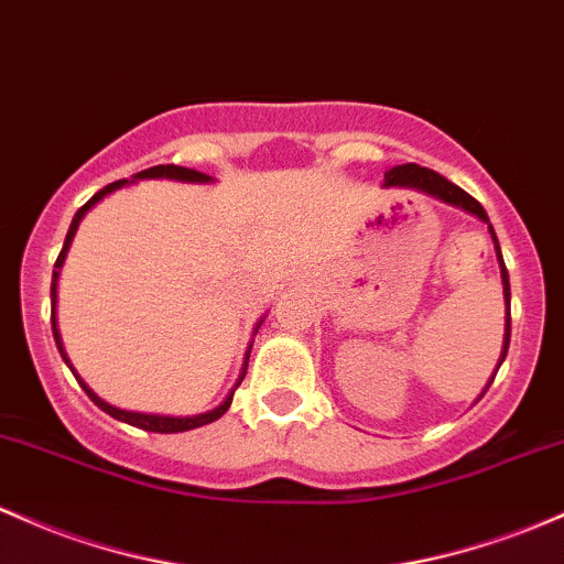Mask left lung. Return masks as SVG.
<instances>
[{"instance_id": "8db88e82", "label": "left lung", "mask_w": 564, "mask_h": 564, "mask_svg": "<svg viewBox=\"0 0 564 564\" xmlns=\"http://www.w3.org/2000/svg\"><path fill=\"white\" fill-rule=\"evenodd\" d=\"M386 187H404V189H417V192H425V195H433L438 197V200L449 203V206H457L463 208V212L474 214L476 219L487 221L490 225V219H487V212L481 208L479 200H474L471 195H468L466 189H460L457 184L449 182V178H444L442 173L431 171V169H420V165L414 163H406V165H395L386 173ZM490 235L495 240V251H498V262H500V278H503V300H506V334H503V352H500V361L498 367L503 364L506 352H509V339H511V286H509V270H506L503 264V253H500V246H498V238H495V230L490 225ZM492 382V377H490Z\"/></svg>"}]
</instances>
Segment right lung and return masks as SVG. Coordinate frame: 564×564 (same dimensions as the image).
Masks as SVG:
<instances>
[{
	"mask_svg": "<svg viewBox=\"0 0 564 564\" xmlns=\"http://www.w3.org/2000/svg\"><path fill=\"white\" fill-rule=\"evenodd\" d=\"M139 178H176V182H197V184L214 182V178L208 176V173L192 171V169H182V165H154V169H147V171H141V173H135V176H133V182H139ZM126 184H128V178H120V182H111V184H107V187H104V189H98L96 195H93L90 200L85 203V206L79 208L77 214H74V219H72V227H69V232H66V240H64V249H61L58 259H55L53 283H51V302H53V315H51V321H53V337H55V345H58L61 356H64V361H66V364H69V358H66V352H64V345H61V334H58V326H55V296H58V275H61V268H64L66 251H69V246H72V240H74V232H77V227H79V221H83V216L88 214L90 208L96 206L98 200H104V197L111 195V192H115V189L126 187ZM259 324H262V321H259ZM259 324H257V329H259ZM249 352H251V348H249ZM249 352H246L243 372H240L238 382H235V388H238L240 382H243V377H246V367H249ZM69 369H72V372H74V367H72V364H69ZM74 377H77V382H79V386H83V391L90 395V401H93V404L98 406V410H104V412H107V414H111V417H115V420H120V423L135 425V429H144V431H152V433H182V431H192V429H200V425H208V423H214V420H219L221 414H225L227 410H230V404H232V393H235V388H232V393L227 395V399L221 401V404L216 406V410H212V412H203V414H189V417H171V414H147V412H128V410H120V406H111V404H107V401L101 399V395H96V393H93L90 388L85 386V380H83V377H79L77 372H74Z\"/></svg>",
	"mask_w": 564,
	"mask_h": 564,
	"instance_id": "right-lung-1",
	"label": "right lung"
}]
</instances>
